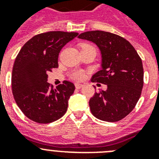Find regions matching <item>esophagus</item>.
Returning a JSON list of instances; mask_svg holds the SVG:
<instances>
[{"instance_id":"obj_1","label":"esophagus","mask_w":159,"mask_h":159,"mask_svg":"<svg viewBox=\"0 0 159 159\" xmlns=\"http://www.w3.org/2000/svg\"><path fill=\"white\" fill-rule=\"evenodd\" d=\"M83 86H84V85L81 84H78V83H75V88H77V89H80Z\"/></svg>"}]
</instances>
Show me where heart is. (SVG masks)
<instances>
[{
    "instance_id": "1",
    "label": "heart",
    "mask_w": 159,
    "mask_h": 159,
    "mask_svg": "<svg viewBox=\"0 0 159 159\" xmlns=\"http://www.w3.org/2000/svg\"><path fill=\"white\" fill-rule=\"evenodd\" d=\"M88 47H91V45H89V44H83L82 48ZM70 76H71V79L75 80H82L84 77V71L80 69L74 70V71H72L71 72Z\"/></svg>"
}]
</instances>
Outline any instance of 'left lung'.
Here are the masks:
<instances>
[{"mask_svg":"<svg viewBox=\"0 0 159 159\" xmlns=\"http://www.w3.org/2000/svg\"><path fill=\"white\" fill-rule=\"evenodd\" d=\"M80 39L95 43L102 56V69L92 82L106 84V91L95 92L90 99L92 115L106 122H117L132 111L143 87L142 60L126 39L104 31L81 33Z\"/></svg>","mask_w":159,"mask_h":159,"instance_id":"left-lung-1","label":"left lung"}]
</instances>
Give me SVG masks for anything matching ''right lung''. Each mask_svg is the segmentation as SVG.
I'll use <instances>...</instances> for the list:
<instances>
[{"mask_svg": "<svg viewBox=\"0 0 159 159\" xmlns=\"http://www.w3.org/2000/svg\"><path fill=\"white\" fill-rule=\"evenodd\" d=\"M77 32H48L34 36L18 53L12 74L14 99L26 117L38 123H50L66 113L75 85L64 80L55 89L48 73L58 67L59 53Z\"/></svg>", "mask_w": 159, "mask_h": 159, "instance_id": "add662e5", "label": "right lung"}]
</instances>
